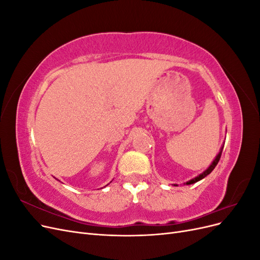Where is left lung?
<instances>
[{"label": "left lung", "instance_id": "obj_1", "mask_svg": "<svg viewBox=\"0 0 260 260\" xmlns=\"http://www.w3.org/2000/svg\"><path fill=\"white\" fill-rule=\"evenodd\" d=\"M222 149H223V145L221 146V148H220V151H219V153L217 154V156L215 157V159L212 160V162L209 165V167H208L205 171H203L202 174H200L199 176H196L195 178H193V179H191V180L186 181V182H184L183 184H186V185H188V184H193V183H196V182H198V181H200V180L204 179L205 177H207V176L210 174V172L215 169V167L217 166V164H218V161H219V159H220V157H221ZM172 185L178 186V184H172Z\"/></svg>", "mask_w": 260, "mask_h": 260}]
</instances>
